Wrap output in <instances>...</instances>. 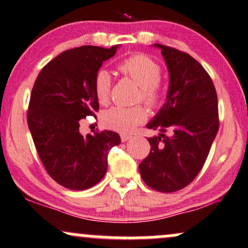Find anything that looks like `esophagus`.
<instances>
[{"label": "esophagus", "mask_w": 248, "mask_h": 248, "mask_svg": "<svg viewBox=\"0 0 248 248\" xmlns=\"http://www.w3.org/2000/svg\"><path fill=\"white\" fill-rule=\"evenodd\" d=\"M131 138H132V137L129 136V134H121V140L123 142H126L127 140H130Z\"/></svg>", "instance_id": "34e87169"}]
</instances>
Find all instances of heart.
Returning a JSON list of instances; mask_svg holds the SVG:
<instances>
[{
  "label": "heart",
  "mask_w": 248,
  "mask_h": 248,
  "mask_svg": "<svg viewBox=\"0 0 248 248\" xmlns=\"http://www.w3.org/2000/svg\"><path fill=\"white\" fill-rule=\"evenodd\" d=\"M119 70L123 75L132 79L140 86L139 99L149 107L160 103L162 97V86L160 82L161 68L151 57L143 54H137L124 60L119 64ZM111 76L108 70H97L94 77V93L97 101L106 105L110 99ZM147 118V112L143 107H122L114 106L105 110L101 115V122L108 129L122 133L131 132L137 125L143 123Z\"/></svg>",
  "instance_id": "heart-1"
}]
</instances>
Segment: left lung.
<instances>
[{"label": "left lung", "mask_w": 248, "mask_h": 248, "mask_svg": "<svg viewBox=\"0 0 248 248\" xmlns=\"http://www.w3.org/2000/svg\"><path fill=\"white\" fill-rule=\"evenodd\" d=\"M154 47L166 61L169 88L164 105L146 125L160 133L147 139L151 153L139 171L149 187L171 193L187 186L202 169L218 131L217 94L197 60L175 48Z\"/></svg>", "instance_id": "left-lung-1"}]
</instances>
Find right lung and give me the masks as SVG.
Instances as JSON below:
<instances>
[{"instance_id": "right-lung-1", "label": "right lung", "mask_w": 248, "mask_h": 248, "mask_svg": "<svg viewBox=\"0 0 248 248\" xmlns=\"http://www.w3.org/2000/svg\"><path fill=\"white\" fill-rule=\"evenodd\" d=\"M119 45L82 46L65 50L44 66L31 94L27 123L42 163L55 182L82 191L96 185L108 168V152L121 143L105 130L86 137L79 121L99 110L94 77Z\"/></svg>"}]
</instances>
